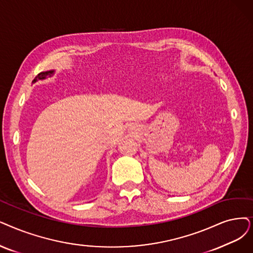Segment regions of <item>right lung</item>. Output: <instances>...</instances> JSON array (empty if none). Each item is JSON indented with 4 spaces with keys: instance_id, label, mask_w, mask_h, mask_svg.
<instances>
[{
    "instance_id": "obj_1",
    "label": "right lung",
    "mask_w": 253,
    "mask_h": 253,
    "mask_svg": "<svg viewBox=\"0 0 253 253\" xmlns=\"http://www.w3.org/2000/svg\"><path fill=\"white\" fill-rule=\"evenodd\" d=\"M53 74H54V70H48V72H42V73H40V74H38V75L35 77V79L33 80V83L37 82L38 80H44V79L47 78V77H52Z\"/></svg>"
}]
</instances>
